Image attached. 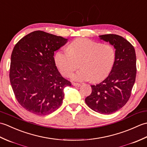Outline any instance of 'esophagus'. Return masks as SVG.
I'll use <instances>...</instances> for the list:
<instances>
[{"label":"esophagus","instance_id":"34e87169","mask_svg":"<svg viewBox=\"0 0 147 147\" xmlns=\"http://www.w3.org/2000/svg\"><path fill=\"white\" fill-rule=\"evenodd\" d=\"M72 85H73L74 86H76V87H79L81 85L79 83H73Z\"/></svg>","mask_w":147,"mask_h":147}]
</instances>
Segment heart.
<instances>
[{
	"label": "heart",
	"mask_w": 147,
	"mask_h": 147,
	"mask_svg": "<svg viewBox=\"0 0 147 147\" xmlns=\"http://www.w3.org/2000/svg\"><path fill=\"white\" fill-rule=\"evenodd\" d=\"M67 49L59 50L54 60L61 74L65 76H70L80 63V69L71 76L73 81L100 82L109 75L114 66L115 51L110 44L77 38L68 45Z\"/></svg>",
	"instance_id": "heart-1"
}]
</instances>
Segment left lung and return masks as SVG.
<instances>
[{
    "instance_id": "8db88e82",
    "label": "left lung",
    "mask_w": 147,
    "mask_h": 147,
    "mask_svg": "<svg viewBox=\"0 0 147 147\" xmlns=\"http://www.w3.org/2000/svg\"><path fill=\"white\" fill-rule=\"evenodd\" d=\"M115 50V60L111 73L102 82L91 85L92 93L85 98L88 107L98 113L110 114L119 110L131 96L135 82L136 57L133 46L119 35H99Z\"/></svg>"
}]
</instances>
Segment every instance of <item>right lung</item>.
<instances>
[{"label":"right lung","mask_w":147,"mask_h":147,"mask_svg":"<svg viewBox=\"0 0 147 147\" xmlns=\"http://www.w3.org/2000/svg\"><path fill=\"white\" fill-rule=\"evenodd\" d=\"M68 39L35 31L19 41L13 49L9 78L18 102L31 113L45 115L60 107L64 89L71 85L61 76L54 52Z\"/></svg>","instance_id":"obj_1"}]
</instances>
